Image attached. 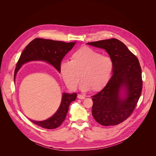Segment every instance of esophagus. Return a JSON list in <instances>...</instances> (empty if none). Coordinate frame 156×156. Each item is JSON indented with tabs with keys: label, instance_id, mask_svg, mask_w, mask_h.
I'll return each mask as SVG.
<instances>
[{
	"label": "esophagus",
	"instance_id": "1",
	"mask_svg": "<svg viewBox=\"0 0 156 156\" xmlns=\"http://www.w3.org/2000/svg\"><path fill=\"white\" fill-rule=\"evenodd\" d=\"M78 98L80 99H85V97H84V96H83V95L78 94Z\"/></svg>",
	"mask_w": 156,
	"mask_h": 156
}]
</instances>
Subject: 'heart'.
<instances>
[{"mask_svg": "<svg viewBox=\"0 0 156 156\" xmlns=\"http://www.w3.org/2000/svg\"><path fill=\"white\" fill-rule=\"evenodd\" d=\"M113 70V61L110 57L89 48L82 47L71 56L70 62H62L60 72L66 85L75 90L80 79L81 90H101L108 83ZM81 76H80V75Z\"/></svg>", "mask_w": 156, "mask_h": 156, "instance_id": "obj_1", "label": "heart"}]
</instances>
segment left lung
Instances as JSON below:
<instances>
[{
	"label": "left lung",
	"instance_id": "8db88e82",
	"mask_svg": "<svg viewBox=\"0 0 156 156\" xmlns=\"http://www.w3.org/2000/svg\"><path fill=\"white\" fill-rule=\"evenodd\" d=\"M105 49L113 61V75L100 92L92 96V114L103 126L118 125L126 120L135 110L141 94V68L138 58L125 44L112 38L87 42ZM125 89L126 97H120Z\"/></svg>",
	"mask_w": 156,
	"mask_h": 156
}]
</instances>
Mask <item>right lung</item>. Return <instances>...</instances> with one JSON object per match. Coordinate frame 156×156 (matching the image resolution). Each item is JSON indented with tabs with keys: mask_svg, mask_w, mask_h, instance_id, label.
I'll use <instances>...</instances> for the list:
<instances>
[{
	"mask_svg": "<svg viewBox=\"0 0 156 156\" xmlns=\"http://www.w3.org/2000/svg\"><path fill=\"white\" fill-rule=\"evenodd\" d=\"M75 42H65L60 41L36 38L30 42L21 53L16 63L14 73V81L17 72L21 65L33 60L46 61L60 72V64L64 56L75 46ZM77 94L63 93L60 105L56 113L44 121H33L34 124L46 129H55L60 126L65 120L70 103L76 98Z\"/></svg>",
	"mask_w": 156,
	"mask_h": 156,
	"instance_id": "obj_1",
	"label": "right lung"
}]
</instances>
